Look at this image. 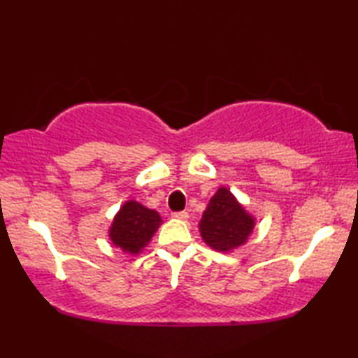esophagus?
Returning <instances> with one entry per match:
<instances>
[{
    "label": "esophagus",
    "mask_w": 358,
    "mask_h": 358,
    "mask_svg": "<svg viewBox=\"0 0 358 358\" xmlns=\"http://www.w3.org/2000/svg\"><path fill=\"white\" fill-rule=\"evenodd\" d=\"M173 218H177V220H187L189 218V214L186 210H183V212H175V214L172 215Z\"/></svg>",
    "instance_id": "1"
}]
</instances>
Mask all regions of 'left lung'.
<instances>
[{
	"instance_id": "8db88e82",
	"label": "left lung",
	"mask_w": 358,
	"mask_h": 358,
	"mask_svg": "<svg viewBox=\"0 0 358 358\" xmlns=\"http://www.w3.org/2000/svg\"><path fill=\"white\" fill-rule=\"evenodd\" d=\"M255 224V217L249 214L229 189L222 186L209 200L199 229L201 240L210 249L226 254L246 245Z\"/></svg>"
}]
</instances>
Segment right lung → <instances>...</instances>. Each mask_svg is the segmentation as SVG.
Returning a JSON list of instances; mask_svg holds the SVG:
<instances>
[{
  "mask_svg": "<svg viewBox=\"0 0 358 358\" xmlns=\"http://www.w3.org/2000/svg\"><path fill=\"white\" fill-rule=\"evenodd\" d=\"M163 220L154 209L127 200L115 214L109 226V240L123 252L140 255L154 237Z\"/></svg>",
  "mask_w": 358,
  "mask_h": 358,
  "instance_id": "1",
  "label": "right lung"
}]
</instances>
